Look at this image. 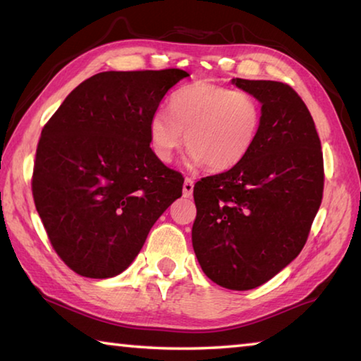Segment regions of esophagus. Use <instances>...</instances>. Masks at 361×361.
<instances>
[{
    "mask_svg": "<svg viewBox=\"0 0 361 361\" xmlns=\"http://www.w3.org/2000/svg\"><path fill=\"white\" fill-rule=\"evenodd\" d=\"M194 191V181L192 178H186L183 183V197H191Z\"/></svg>",
    "mask_w": 361,
    "mask_h": 361,
    "instance_id": "34e87169",
    "label": "esophagus"
}]
</instances>
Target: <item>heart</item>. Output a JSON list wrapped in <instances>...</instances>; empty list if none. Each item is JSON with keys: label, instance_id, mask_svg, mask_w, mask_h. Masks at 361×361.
Here are the masks:
<instances>
[{"label": "heart", "instance_id": "1", "mask_svg": "<svg viewBox=\"0 0 361 361\" xmlns=\"http://www.w3.org/2000/svg\"><path fill=\"white\" fill-rule=\"evenodd\" d=\"M169 113L156 112L148 137L153 154L170 162L185 145L192 166L224 172L251 152L262 126V104L245 90L212 82L186 85L170 96Z\"/></svg>", "mask_w": 361, "mask_h": 361}]
</instances>
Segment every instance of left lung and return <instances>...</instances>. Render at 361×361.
Returning <instances> with one entry per match:
<instances>
[{"instance_id": "1", "label": "left lung", "mask_w": 361, "mask_h": 361, "mask_svg": "<svg viewBox=\"0 0 361 361\" xmlns=\"http://www.w3.org/2000/svg\"><path fill=\"white\" fill-rule=\"evenodd\" d=\"M232 83L262 104L251 152L194 186V252L221 287L249 290L297 257L324 194V156L312 116L292 87L273 80Z\"/></svg>"}]
</instances>
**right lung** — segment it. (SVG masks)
<instances>
[{
	"instance_id": "obj_1",
	"label": "right lung",
	"mask_w": 361,
	"mask_h": 361,
	"mask_svg": "<svg viewBox=\"0 0 361 361\" xmlns=\"http://www.w3.org/2000/svg\"><path fill=\"white\" fill-rule=\"evenodd\" d=\"M186 71L99 72L45 123L31 191L51 247L72 271L106 279L133 264L181 197L183 175L149 148V120Z\"/></svg>"
}]
</instances>
